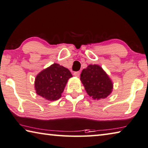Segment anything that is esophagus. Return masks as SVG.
<instances>
[{"label":"esophagus","instance_id":"obj_1","mask_svg":"<svg viewBox=\"0 0 148 148\" xmlns=\"http://www.w3.org/2000/svg\"><path fill=\"white\" fill-rule=\"evenodd\" d=\"M79 74H80V72H74V76H76V77H79Z\"/></svg>","mask_w":148,"mask_h":148}]
</instances>
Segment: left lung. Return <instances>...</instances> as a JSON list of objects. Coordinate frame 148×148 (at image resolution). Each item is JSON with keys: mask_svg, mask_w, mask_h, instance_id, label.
I'll return each mask as SVG.
<instances>
[{"mask_svg": "<svg viewBox=\"0 0 148 148\" xmlns=\"http://www.w3.org/2000/svg\"><path fill=\"white\" fill-rule=\"evenodd\" d=\"M80 80L88 94L93 99H105L111 94L113 84L105 70L97 64H90L80 75Z\"/></svg>", "mask_w": 148, "mask_h": 148, "instance_id": "1", "label": "left lung"}]
</instances>
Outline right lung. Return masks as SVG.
Masks as SVG:
<instances>
[{
  "label": "right lung",
  "instance_id": "add662e5",
  "mask_svg": "<svg viewBox=\"0 0 148 148\" xmlns=\"http://www.w3.org/2000/svg\"><path fill=\"white\" fill-rule=\"evenodd\" d=\"M72 77L69 69L54 63L37 75L35 79L36 93L51 101L60 99L68 80Z\"/></svg>",
  "mask_w": 148,
  "mask_h": 148
}]
</instances>
